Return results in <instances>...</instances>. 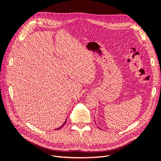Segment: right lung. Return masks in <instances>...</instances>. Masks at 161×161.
I'll use <instances>...</instances> for the list:
<instances>
[{"label": "right lung", "mask_w": 161, "mask_h": 161, "mask_svg": "<svg viewBox=\"0 0 161 161\" xmlns=\"http://www.w3.org/2000/svg\"><path fill=\"white\" fill-rule=\"evenodd\" d=\"M66 120H67V119H66L65 120V121H64V124H62V125L60 126V127H59V128H56V130H59L60 128H62L63 127V126H64V124H66Z\"/></svg>", "instance_id": "obj_1"}]
</instances>
